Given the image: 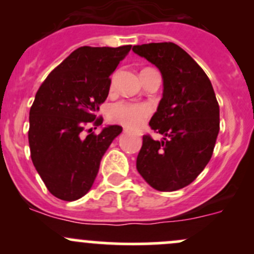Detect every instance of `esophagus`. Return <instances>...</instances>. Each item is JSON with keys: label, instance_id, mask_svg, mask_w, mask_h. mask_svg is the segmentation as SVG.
Segmentation results:
<instances>
[{"label": "esophagus", "instance_id": "esophagus-1", "mask_svg": "<svg viewBox=\"0 0 254 254\" xmlns=\"http://www.w3.org/2000/svg\"><path fill=\"white\" fill-rule=\"evenodd\" d=\"M124 131H127V129H125V130H124Z\"/></svg>", "mask_w": 254, "mask_h": 254}]
</instances>
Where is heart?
Returning a JSON list of instances; mask_svg holds the SVG:
<instances>
[{"instance_id": "1", "label": "heart", "mask_w": 254, "mask_h": 254, "mask_svg": "<svg viewBox=\"0 0 254 254\" xmlns=\"http://www.w3.org/2000/svg\"><path fill=\"white\" fill-rule=\"evenodd\" d=\"M151 107L145 103L134 102H117L109 108L108 117L112 122L122 124L127 127H139L150 117Z\"/></svg>"}]
</instances>
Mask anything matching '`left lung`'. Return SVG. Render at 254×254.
<instances>
[{
  "mask_svg": "<svg viewBox=\"0 0 254 254\" xmlns=\"http://www.w3.org/2000/svg\"><path fill=\"white\" fill-rule=\"evenodd\" d=\"M132 51L160 70L163 93L151 129L143 135L136 168L152 188L173 191L190 184L212 156L220 130V108L203 68L175 43L135 45Z\"/></svg>",
  "mask_w": 254,
  "mask_h": 254,
  "instance_id": "8db88e82",
  "label": "left lung"
}]
</instances>
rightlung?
Listing matches in <instances>:
<instances>
[{
    "label": "right lung",
    "instance_id": "right-lung-1",
    "mask_svg": "<svg viewBox=\"0 0 254 254\" xmlns=\"http://www.w3.org/2000/svg\"><path fill=\"white\" fill-rule=\"evenodd\" d=\"M130 49H76L35 94L29 112L30 157L48 190L61 200H77L88 193L102 157L123 131L119 125H108L98 135L92 129L88 135L83 132L87 125L103 123L95 118L108 97L109 76Z\"/></svg>",
    "mask_w": 254,
    "mask_h": 254
}]
</instances>
